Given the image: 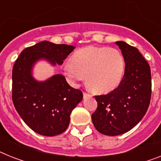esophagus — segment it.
<instances>
[{
	"label": "esophagus",
	"mask_w": 161,
	"mask_h": 161,
	"mask_svg": "<svg viewBox=\"0 0 161 161\" xmlns=\"http://www.w3.org/2000/svg\"><path fill=\"white\" fill-rule=\"evenodd\" d=\"M92 95H90V94H89V93H86V92H84V98L86 99V98H90V97H91Z\"/></svg>",
	"instance_id": "34e87169"
}]
</instances>
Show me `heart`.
<instances>
[{
	"instance_id": "1",
	"label": "heart",
	"mask_w": 161,
	"mask_h": 161,
	"mask_svg": "<svg viewBox=\"0 0 161 161\" xmlns=\"http://www.w3.org/2000/svg\"><path fill=\"white\" fill-rule=\"evenodd\" d=\"M63 71L70 82H87L95 92L108 93L118 87L125 71V60L118 49L88 46L74 53Z\"/></svg>"
}]
</instances>
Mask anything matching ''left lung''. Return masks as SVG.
I'll use <instances>...</instances> for the list:
<instances>
[{
	"mask_svg": "<svg viewBox=\"0 0 161 161\" xmlns=\"http://www.w3.org/2000/svg\"><path fill=\"white\" fill-rule=\"evenodd\" d=\"M116 44L125 60L119 86L107 95H95L98 103L93 124L100 133L118 136L131 130L147 113L151 97V67L138 49L125 42Z\"/></svg>",
	"mask_w": 161,
	"mask_h": 161,
	"instance_id": "left-lung-1",
	"label": "left lung"
}]
</instances>
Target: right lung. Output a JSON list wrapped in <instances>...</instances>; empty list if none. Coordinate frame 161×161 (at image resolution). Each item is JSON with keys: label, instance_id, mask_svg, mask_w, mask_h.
Instances as JSON below:
<instances>
[{"label": "right lung", "instance_id": "1", "mask_svg": "<svg viewBox=\"0 0 161 161\" xmlns=\"http://www.w3.org/2000/svg\"><path fill=\"white\" fill-rule=\"evenodd\" d=\"M74 46L42 41L21 52L12 70V100L26 124L37 133L53 136L64 132L72 110L83 99L82 91L72 88L64 75L58 74L38 82L32 66L41 58L62 65Z\"/></svg>", "mask_w": 161, "mask_h": 161}]
</instances>
